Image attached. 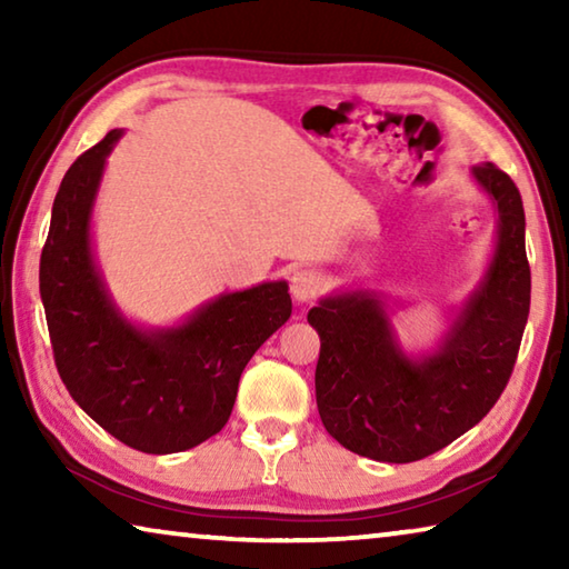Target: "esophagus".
Returning a JSON list of instances; mask_svg holds the SVG:
<instances>
[{"mask_svg":"<svg viewBox=\"0 0 569 569\" xmlns=\"http://www.w3.org/2000/svg\"><path fill=\"white\" fill-rule=\"evenodd\" d=\"M321 286L323 281L316 271H296L291 276V293L298 303L313 301V298L321 293Z\"/></svg>","mask_w":569,"mask_h":569,"instance_id":"obj_1","label":"esophagus"}]
</instances>
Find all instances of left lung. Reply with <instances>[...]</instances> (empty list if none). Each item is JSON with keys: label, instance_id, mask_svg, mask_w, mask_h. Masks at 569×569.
Returning a JSON list of instances; mask_svg holds the SVG:
<instances>
[{"label": "left lung", "instance_id": "obj_1", "mask_svg": "<svg viewBox=\"0 0 569 569\" xmlns=\"http://www.w3.org/2000/svg\"><path fill=\"white\" fill-rule=\"evenodd\" d=\"M469 172L495 208V243L477 288L431 349H403L387 298L373 288H341L308 311L321 339V421L353 455L389 465L435 455L487 417L515 369L532 288L522 198L492 162Z\"/></svg>", "mask_w": 569, "mask_h": 569}]
</instances>
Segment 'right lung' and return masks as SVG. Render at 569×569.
<instances>
[{
    "instance_id": "add662e5",
    "label": "right lung",
    "mask_w": 569,
    "mask_h": 569,
    "mask_svg": "<svg viewBox=\"0 0 569 569\" xmlns=\"http://www.w3.org/2000/svg\"><path fill=\"white\" fill-rule=\"evenodd\" d=\"M124 130L72 162L52 206L40 296L57 371L80 409L146 455H176L218 435L246 363L291 319L286 281L226 291L170 326L128 319L94 253L92 216Z\"/></svg>"
}]
</instances>
